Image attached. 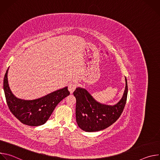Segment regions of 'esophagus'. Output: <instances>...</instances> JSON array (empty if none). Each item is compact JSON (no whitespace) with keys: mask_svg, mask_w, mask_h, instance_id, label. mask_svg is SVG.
<instances>
[{"mask_svg":"<svg viewBox=\"0 0 160 160\" xmlns=\"http://www.w3.org/2000/svg\"><path fill=\"white\" fill-rule=\"evenodd\" d=\"M76 87H77V84L76 83H70L69 85V86H68V90H69V92H70V94H72L74 92Z\"/></svg>","mask_w":160,"mask_h":160,"instance_id":"34e87169","label":"esophagus"}]
</instances>
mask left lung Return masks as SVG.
Returning a JSON list of instances; mask_svg holds the SVG:
<instances>
[{"label": "left lung", "instance_id": "left-lung-1", "mask_svg": "<svg viewBox=\"0 0 160 160\" xmlns=\"http://www.w3.org/2000/svg\"><path fill=\"white\" fill-rule=\"evenodd\" d=\"M128 94L127 80L122 98L115 105L98 102L88 91L77 87L73 95L76 98V121L78 127L85 132L104 130L115 123L120 117L126 104Z\"/></svg>", "mask_w": 160, "mask_h": 160}]
</instances>
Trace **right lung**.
Instances as JSON below:
<instances>
[{
    "label": "right lung",
    "instance_id": "add662e5",
    "mask_svg": "<svg viewBox=\"0 0 160 160\" xmlns=\"http://www.w3.org/2000/svg\"><path fill=\"white\" fill-rule=\"evenodd\" d=\"M9 68L5 74L3 84L6 102L11 112L22 123L32 127L43 125L59 102L70 95L68 87H65L38 99H19L12 94L9 88L8 80Z\"/></svg>",
    "mask_w": 160,
    "mask_h": 160
}]
</instances>
